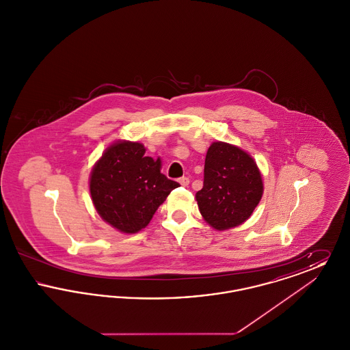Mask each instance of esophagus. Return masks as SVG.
Returning <instances> with one entry per match:
<instances>
[{
	"mask_svg": "<svg viewBox=\"0 0 350 350\" xmlns=\"http://www.w3.org/2000/svg\"><path fill=\"white\" fill-rule=\"evenodd\" d=\"M178 183H181L183 186H187V185L190 183V180H189L187 177H181V178L178 180Z\"/></svg>",
	"mask_w": 350,
	"mask_h": 350,
	"instance_id": "34e87169",
	"label": "esophagus"
}]
</instances>
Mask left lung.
Returning <instances> with one entry per match:
<instances>
[{"mask_svg":"<svg viewBox=\"0 0 350 350\" xmlns=\"http://www.w3.org/2000/svg\"><path fill=\"white\" fill-rule=\"evenodd\" d=\"M264 194V181L248 152L214 142L204 160L203 187L196 194L200 215L217 231L250 219Z\"/></svg>","mask_w":350,"mask_h":350,"instance_id":"obj_1","label":"left lung"}]
</instances>
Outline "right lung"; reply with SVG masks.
<instances>
[{
    "label": "right lung",
    "instance_id": "add662e5",
    "mask_svg": "<svg viewBox=\"0 0 350 350\" xmlns=\"http://www.w3.org/2000/svg\"><path fill=\"white\" fill-rule=\"evenodd\" d=\"M180 183L161 173V159L146 156L142 143L117 140L90 172L92 202L107 224L119 232L146 228L160 204Z\"/></svg>",
    "mask_w": 350,
    "mask_h": 350
}]
</instances>
